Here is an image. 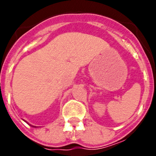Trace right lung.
<instances>
[{
	"label": "right lung",
	"instance_id": "add662e5",
	"mask_svg": "<svg viewBox=\"0 0 156 156\" xmlns=\"http://www.w3.org/2000/svg\"><path fill=\"white\" fill-rule=\"evenodd\" d=\"M33 127H36V126H33Z\"/></svg>",
	"mask_w": 156,
	"mask_h": 156
}]
</instances>
